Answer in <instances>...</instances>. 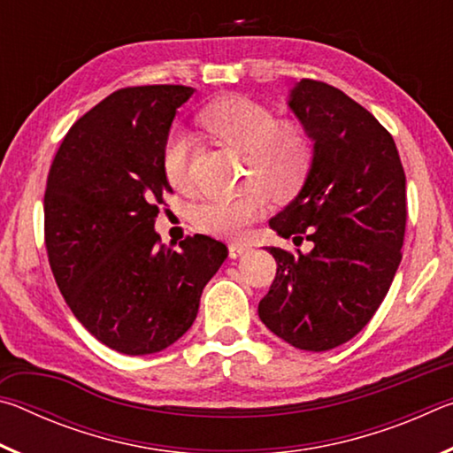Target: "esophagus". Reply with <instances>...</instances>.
I'll return each instance as SVG.
<instances>
[{
    "mask_svg": "<svg viewBox=\"0 0 453 453\" xmlns=\"http://www.w3.org/2000/svg\"><path fill=\"white\" fill-rule=\"evenodd\" d=\"M227 250H229V257H240L242 254H245V251L250 250V245H245V243H240V242H232L227 245Z\"/></svg>",
    "mask_w": 453,
    "mask_h": 453,
    "instance_id": "1",
    "label": "esophagus"
}]
</instances>
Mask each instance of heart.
<instances>
[{
    "label": "heart",
    "mask_w": 453,
    "mask_h": 453,
    "mask_svg": "<svg viewBox=\"0 0 453 453\" xmlns=\"http://www.w3.org/2000/svg\"><path fill=\"white\" fill-rule=\"evenodd\" d=\"M199 121L221 143L245 151V188L237 196L208 199L196 210V224L205 234L240 237L264 216L265 191L289 196L302 186L313 162V143L300 121L275 119L254 99L227 96L199 111ZM191 137L173 129L162 150V170L175 189L189 188ZM260 186L257 187V183Z\"/></svg>",
    "instance_id": "1"
}]
</instances>
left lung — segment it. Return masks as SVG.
I'll list each match as a JSON object with an SVG mask.
<instances>
[{
	"mask_svg": "<svg viewBox=\"0 0 453 453\" xmlns=\"http://www.w3.org/2000/svg\"><path fill=\"white\" fill-rule=\"evenodd\" d=\"M289 107L313 140V162L270 227L313 248H267L278 272L257 313L294 348L327 351L362 332L392 286L408 219L405 173L392 134L342 89L302 80Z\"/></svg>",
	"mask_w": 453,
	"mask_h": 453,
	"instance_id": "left-lung-1",
	"label": "left lung"
}]
</instances>
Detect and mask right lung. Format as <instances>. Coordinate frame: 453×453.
Here are the masks:
<instances>
[{"mask_svg": "<svg viewBox=\"0 0 453 453\" xmlns=\"http://www.w3.org/2000/svg\"><path fill=\"white\" fill-rule=\"evenodd\" d=\"M194 89L113 91L81 116L53 157L43 196L45 250L73 316L126 356L162 351L188 332L226 243L188 235L162 243L153 224L172 194L162 150Z\"/></svg>", "mask_w": 453, "mask_h": 453, "instance_id": "right-lung-1", "label": "right lung"}]
</instances>
